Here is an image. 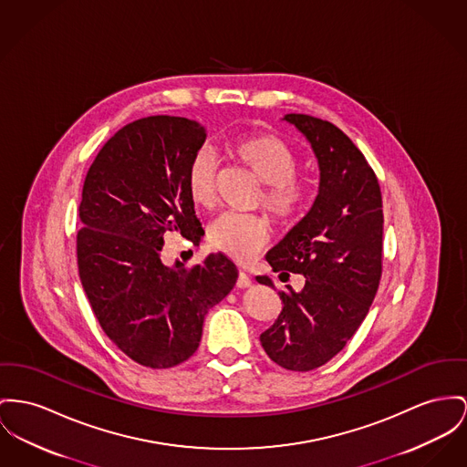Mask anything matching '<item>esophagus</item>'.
<instances>
[{
	"instance_id": "34e87169",
	"label": "esophagus",
	"mask_w": 467,
	"mask_h": 467,
	"mask_svg": "<svg viewBox=\"0 0 467 467\" xmlns=\"http://www.w3.org/2000/svg\"><path fill=\"white\" fill-rule=\"evenodd\" d=\"M237 286H239V288H249V286H251V278H249L248 275H246L244 271H241V273H239Z\"/></svg>"
}]
</instances>
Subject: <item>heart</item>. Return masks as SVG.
Returning a JSON list of instances; mask_svg holds the SVG:
<instances>
[{
  "label": "heart",
  "instance_id": "obj_1",
  "mask_svg": "<svg viewBox=\"0 0 467 467\" xmlns=\"http://www.w3.org/2000/svg\"><path fill=\"white\" fill-rule=\"evenodd\" d=\"M226 152L264 184L258 205L278 224H290L306 207L310 191L296 177L299 159L294 150L271 134H249L226 143ZM187 194L196 207H213L216 202V161L200 150L187 168ZM271 237L267 219L226 213L214 219L207 230L211 248L244 262L264 248Z\"/></svg>",
  "mask_w": 467,
  "mask_h": 467
}]
</instances>
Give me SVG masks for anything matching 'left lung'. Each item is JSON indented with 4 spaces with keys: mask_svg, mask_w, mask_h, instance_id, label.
<instances>
[{
    "mask_svg": "<svg viewBox=\"0 0 467 467\" xmlns=\"http://www.w3.org/2000/svg\"><path fill=\"white\" fill-rule=\"evenodd\" d=\"M320 170L318 194L265 256L275 273L305 276L303 290L280 292L283 310L260 335L267 356L292 372H310L333 359L370 310L382 275V196L359 149L337 125L290 113ZM262 285L275 286L267 276Z\"/></svg>",
    "mask_w": 467,
    "mask_h": 467,
    "instance_id": "obj_1",
    "label": "left lung"
}]
</instances>
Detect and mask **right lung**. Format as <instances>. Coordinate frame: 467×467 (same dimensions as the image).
<instances>
[{"label": "right lung", "mask_w": 467, "mask_h": 467, "mask_svg": "<svg viewBox=\"0 0 467 467\" xmlns=\"http://www.w3.org/2000/svg\"><path fill=\"white\" fill-rule=\"evenodd\" d=\"M205 138L189 119H140L106 141L83 186L79 278L108 338L149 368L177 367L196 352L207 311L239 276L223 253L191 269L161 258L166 232L192 244L203 237L186 177Z\"/></svg>", "instance_id": "obj_1"}]
</instances>
